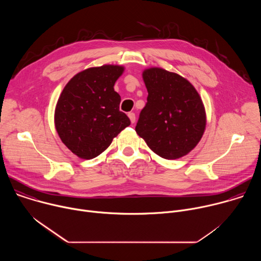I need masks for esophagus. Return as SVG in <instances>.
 Returning a JSON list of instances; mask_svg holds the SVG:
<instances>
[{"label":"esophagus","instance_id":"34e87169","mask_svg":"<svg viewBox=\"0 0 261 261\" xmlns=\"http://www.w3.org/2000/svg\"><path fill=\"white\" fill-rule=\"evenodd\" d=\"M128 117H129V119H130L131 123H132V124H134V123H135V120H136V118H135V114H134V113H129V114H128Z\"/></svg>","mask_w":261,"mask_h":261}]
</instances>
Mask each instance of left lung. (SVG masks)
Segmentation results:
<instances>
[{
  "mask_svg": "<svg viewBox=\"0 0 261 261\" xmlns=\"http://www.w3.org/2000/svg\"><path fill=\"white\" fill-rule=\"evenodd\" d=\"M142 77L148 95L136 133L164 159L187 155L205 129V110L199 94L187 80L161 68L144 70Z\"/></svg>",
  "mask_w": 261,
  "mask_h": 261,
  "instance_id": "8db88e82",
  "label": "left lung"
}]
</instances>
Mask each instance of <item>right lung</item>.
I'll use <instances>...</instances> for the list:
<instances>
[{"instance_id": "1", "label": "right lung", "mask_w": 261, "mask_h": 261, "mask_svg": "<svg viewBox=\"0 0 261 261\" xmlns=\"http://www.w3.org/2000/svg\"><path fill=\"white\" fill-rule=\"evenodd\" d=\"M124 67L104 65L84 70L64 88L56 107L58 134L69 150L93 159L109 146L130 120L120 110L121 96L114 86Z\"/></svg>"}]
</instances>
